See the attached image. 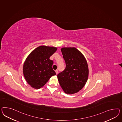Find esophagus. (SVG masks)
<instances>
[{"label": "esophagus", "instance_id": "1", "mask_svg": "<svg viewBox=\"0 0 122 122\" xmlns=\"http://www.w3.org/2000/svg\"><path fill=\"white\" fill-rule=\"evenodd\" d=\"M56 74L57 75V74L59 73V71H58V70H56Z\"/></svg>", "mask_w": 122, "mask_h": 122}]
</instances>
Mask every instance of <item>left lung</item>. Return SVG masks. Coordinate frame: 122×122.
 <instances>
[{
	"mask_svg": "<svg viewBox=\"0 0 122 122\" xmlns=\"http://www.w3.org/2000/svg\"><path fill=\"white\" fill-rule=\"evenodd\" d=\"M61 51L66 68L57 75L58 81L65 93H76L87 82L89 74L87 63L82 53L75 47H63Z\"/></svg>",
	"mask_w": 122,
	"mask_h": 122,
	"instance_id": "obj_1",
	"label": "left lung"
}]
</instances>
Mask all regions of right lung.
Masks as SVG:
<instances>
[{
	"label": "right lung",
	"instance_id": "add662e5",
	"mask_svg": "<svg viewBox=\"0 0 122 122\" xmlns=\"http://www.w3.org/2000/svg\"><path fill=\"white\" fill-rule=\"evenodd\" d=\"M57 50L52 46H41L34 50L27 56L23 66V73L26 82L31 87L40 89L56 75L53 69V61L50 57Z\"/></svg>",
	"mask_w": 122,
	"mask_h": 122
}]
</instances>
